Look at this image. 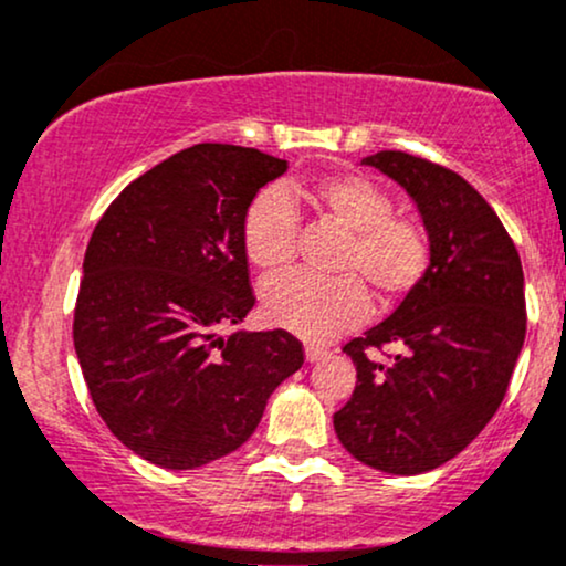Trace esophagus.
Listing matches in <instances>:
<instances>
[{
  "label": "esophagus",
  "instance_id": "34e87169",
  "mask_svg": "<svg viewBox=\"0 0 566 566\" xmlns=\"http://www.w3.org/2000/svg\"><path fill=\"white\" fill-rule=\"evenodd\" d=\"M322 356H327V350L319 346H305V361H319Z\"/></svg>",
  "mask_w": 566,
  "mask_h": 566
}]
</instances>
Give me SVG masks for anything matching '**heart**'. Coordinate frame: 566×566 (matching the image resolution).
Here are the masks:
<instances>
[{
	"label": "heart",
	"instance_id": "obj_1",
	"mask_svg": "<svg viewBox=\"0 0 566 566\" xmlns=\"http://www.w3.org/2000/svg\"><path fill=\"white\" fill-rule=\"evenodd\" d=\"M292 199H305L348 239L337 255L340 276L287 271L263 284L265 322L290 329L305 340L329 337L356 327L369 311L361 277L380 301H399L423 282L431 269V237L418 220L391 216L394 201L375 180L356 172L319 178L308 188L292 186L287 193L265 188L242 218V250L255 269L279 271L295 258L297 216Z\"/></svg>",
	"mask_w": 566,
	"mask_h": 566
}]
</instances>
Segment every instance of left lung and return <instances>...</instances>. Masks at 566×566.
Returning <instances> with one entry per match:
<instances>
[{"label": "left lung", "mask_w": 566, "mask_h": 566, "mask_svg": "<svg viewBox=\"0 0 566 566\" xmlns=\"http://www.w3.org/2000/svg\"><path fill=\"white\" fill-rule=\"evenodd\" d=\"M418 205L431 269L399 308L346 343L356 388L333 423L356 460L396 476L444 465L497 412L527 333L516 244L469 180L405 151L361 159ZM399 345L382 366L369 347Z\"/></svg>", "instance_id": "obj_1"}]
</instances>
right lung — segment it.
I'll return each mask as SVG.
<instances>
[{"label": "right lung", "instance_id": "obj_1", "mask_svg": "<svg viewBox=\"0 0 566 566\" xmlns=\"http://www.w3.org/2000/svg\"><path fill=\"white\" fill-rule=\"evenodd\" d=\"M287 161L199 143L143 172L97 220L74 308V348L97 415L161 469L244 444L303 365L287 329L233 333L255 295L242 218Z\"/></svg>", "mask_w": 566, "mask_h": 566}]
</instances>
